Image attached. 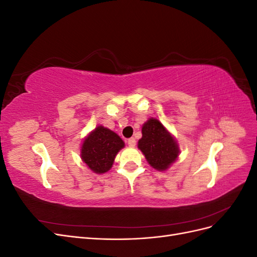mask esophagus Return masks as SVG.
<instances>
[{
    "instance_id": "esophagus-1",
    "label": "esophagus",
    "mask_w": 257,
    "mask_h": 257,
    "mask_svg": "<svg viewBox=\"0 0 257 257\" xmlns=\"http://www.w3.org/2000/svg\"><path fill=\"white\" fill-rule=\"evenodd\" d=\"M127 145L130 146V147H135L136 146V141H135V138H130L128 141H127Z\"/></svg>"
}]
</instances>
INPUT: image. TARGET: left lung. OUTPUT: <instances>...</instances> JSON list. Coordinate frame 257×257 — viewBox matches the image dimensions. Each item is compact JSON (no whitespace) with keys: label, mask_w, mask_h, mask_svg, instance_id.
Instances as JSON below:
<instances>
[{"label":"left lung","mask_w":257,"mask_h":257,"mask_svg":"<svg viewBox=\"0 0 257 257\" xmlns=\"http://www.w3.org/2000/svg\"><path fill=\"white\" fill-rule=\"evenodd\" d=\"M143 137L138 141L141 150L150 166L163 172L177 160L179 147L175 137L158 120L151 118L142 128Z\"/></svg>","instance_id":"1"}]
</instances>
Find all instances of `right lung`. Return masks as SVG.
<instances>
[{"label": "right lung", "instance_id": "add662e5", "mask_svg": "<svg viewBox=\"0 0 257 257\" xmlns=\"http://www.w3.org/2000/svg\"><path fill=\"white\" fill-rule=\"evenodd\" d=\"M123 147L124 142L118 134L98 125L84 138L80 157L93 173L104 174L112 167L115 155Z\"/></svg>", "mask_w": 257, "mask_h": 257}]
</instances>
